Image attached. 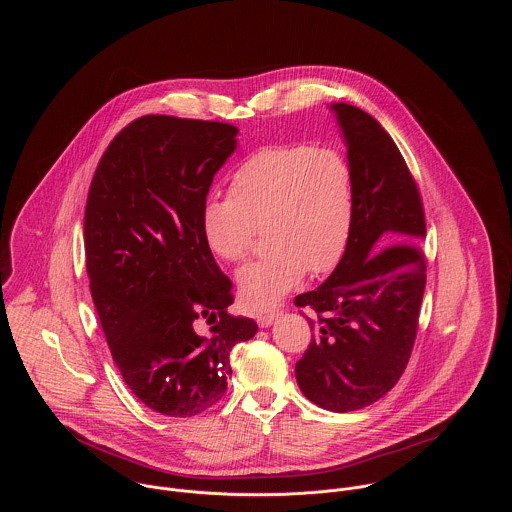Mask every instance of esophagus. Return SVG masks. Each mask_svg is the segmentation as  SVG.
<instances>
[{"instance_id": "1", "label": "esophagus", "mask_w": 512, "mask_h": 512, "mask_svg": "<svg viewBox=\"0 0 512 512\" xmlns=\"http://www.w3.org/2000/svg\"><path fill=\"white\" fill-rule=\"evenodd\" d=\"M278 317H280V311H266V313H260V315H258V325H260V327H270Z\"/></svg>"}]
</instances>
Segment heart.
Masks as SVG:
<instances>
[{
  "label": "heart",
  "mask_w": 512,
  "mask_h": 512,
  "mask_svg": "<svg viewBox=\"0 0 512 512\" xmlns=\"http://www.w3.org/2000/svg\"><path fill=\"white\" fill-rule=\"evenodd\" d=\"M228 195L205 199L201 234L217 258L238 262L264 224L268 252L236 274L248 309H270L307 270L323 274L341 262L357 211L355 173L341 151L260 147L236 165Z\"/></svg>",
  "instance_id": "b5f03b06"
}]
</instances>
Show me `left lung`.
Returning a JSON list of instances; mask_svg holds the SVG:
<instances>
[{
    "label": "left lung",
    "instance_id": "1",
    "mask_svg": "<svg viewBox=\"0 0 512 512\" xmlns=\"http://www.w3.org/2000/svg\"><path fill=\"white\" fill-rule=\"evenodd\" d=\"M355 173L349 246L331 276L295 297L313 331L295 365L299 390L331 412L380 400L402 376L426 288V220L408 165L384 128L357 106H329Z\"/></svg>",
    "mask_w": 512,
    "mask_h": 512
}]
</instances>
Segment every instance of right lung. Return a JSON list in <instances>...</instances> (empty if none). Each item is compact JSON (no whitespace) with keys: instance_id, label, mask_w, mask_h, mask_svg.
<instances>
[{"instance_id":"obj_1","label":"right lung","mask_w":512,"mask_h":512,"mask_svg":"<svg viewBox=\"0 0 512 512\" xmlns=\"http://www.w3.org/2000/svg\"><path fill=\"white\" fill-rule=\"evenodd\" d=\"M238 128L144 116L104 151L84 211L92 299L124 382L167 418L215 406L232 374L230 351L258 325L234 317L232 282L201 234L213 177ZM199 318L209 336L194 329Z\"/></svg>"}]
</instances>
